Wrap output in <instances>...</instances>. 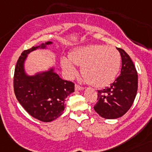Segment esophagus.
I'll use <instances>...</instances> for the list:
<instances>
[{
  "instance_id": "esophagus-1",
  "label": "esophagus",
  "mask_w": 152,
  "mask_h": 152,
  "mask_svg": "<svg viewBox=\"0 0 152 152\" xmlns=\"http://www.w3.org/2000/svg\"><path fill=\"white\" fill-rule=\"evenodd\" d=\"M83 89H84L83 87H80V86H79V85H76V86H75V91H83Z\"/></svg>"
}]
</instances>
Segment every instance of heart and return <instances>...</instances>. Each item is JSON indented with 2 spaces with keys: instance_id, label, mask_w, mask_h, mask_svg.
<instances>
[{
  "instance_id": "obj_1",
  "label": "heart",
  "mask_w": 152,
  "mask_h": 152,
  "mask_svg": "<svg viewBox=\"0 0 152 152\" xmlns=\"http://www.w3.org/2000/svg\"><path fill=\"white\" fill-rule=\"evenodd\" d=\"M63 57L61 65L69 76H75L77 70L73 64L81 67L83 78L94 87H103L115 79L121 67V55L114 47L92 44L75 48Z\"/></svg>"
}]
</instances>
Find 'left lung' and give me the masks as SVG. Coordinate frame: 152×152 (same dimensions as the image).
Here are the masks:
<instances>
[{"label":"left lung","instance_id":"1","mask_svg":"<svg viewBox=\"0 0 152 152\" xmlns=\"http://www.w3.org/2000/svg\"><path fill=\"white\" fill-rule=\"evenodd\" d=\"M122 58V69L110 86L97 91V103L94 108L107 119H118L128 112L136 97L138 77L136 68L125 50L117 48Z\"/></svg>","mask_w":152,"mask_h":152}]
</instances>
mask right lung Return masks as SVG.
I'll use <instances>...</instances> for the list:
<instances>
[{"label":"right lung","mask_w":152,"mask_h":152,"mask_svg":"<svg viewBox=\"0 0 152 152\" xmlns=\"http://www.w3.org/2000/svg\"><path fill=\"white\" fill-rule=\"evenodd\" d=\"M52 44V41H48L24 50L15 69L16 98L31 116L42 122H51L61 116L65 98L74 92L73 83L62 80L55 72L54 65L33 75L26 72V62L29 54L37 50H48V46Z\"/></svg>","instance_id":"add662e5"}]
</instances>
